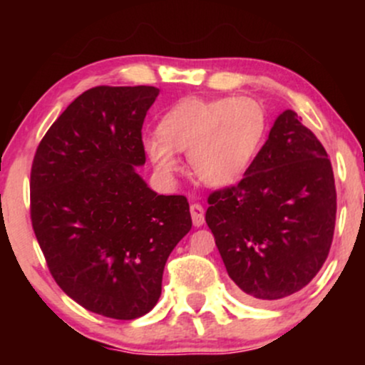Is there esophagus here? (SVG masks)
<instances>
[{
	"instance_id": "esophagus-1",
	"label": "esophagus",
	"mask_w": 365,
	"mask_h": 365,
	"mask_svg": "<svg viewBox=\"0 0 365 365\" xmlns=\"http://www.w3.org/2000/svg\"><path fill=\"white\" fill-rule=\"evenodd\" d=\"M190 216H192V223H194V226H197V228L204 225V207L200 206V204H192Z\"/></svg>"
}]
</instances>
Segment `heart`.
I'll list each match as a JSON object with an SVG mask.
<instances>
[{"label":"heart","instance_id":"1","mask_svg":"<svg viewBox=\"0 0 365 365\" xmlns=\"http://www.w3.org/2000/svg\"><path fill=\"white\" fill-rule=\"evenodd\" d=\"M266 110L249 96L185 98L158 123V133L142 139V149L156 173L173 180L182 171L178 153L204 185H235L252 166L266 137Z\"/></svg>","mask_w":365,"mask_h":365}]
</instances>
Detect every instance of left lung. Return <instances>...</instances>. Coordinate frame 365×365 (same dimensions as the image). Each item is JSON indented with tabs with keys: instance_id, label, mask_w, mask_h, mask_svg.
Listing matches in <instances>:
<instances>
[{
	"instance_id": "8db88e82",
	"label": "left lung",
	"mask_w": 365,
	"mask_h": 365,
	"mask_svg": "<svg viewBox=\"0 0 365 365\" xmlns=\"http://www.w3.org/2000/svg\"><path fill=\"white\" fill-rule=\"evenodd\" d=\"M207 202L206 223L226 271L249 300L302 290L328 257L336 220L333 168L295 111L274 120L242 182Z\"/></svg>"
}]
</instances>
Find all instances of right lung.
Masks as SVG:
<instances>
[{"mask_svg":"<svg viewBox=\"0 0 365 365\" xmlns=\"http://www.w3.org/2000/svg\"><path fill=\"white\" fill-rule=\"evenodd\" d=\"M158 94L150 86L86 91L32 163V228L54 282L113 319H137L158 304L165 264L192 228L185 197L156 194L135 170Z\"/></svg>","mask_w":365,"mask_h":365,"instance_id":"add662e5","label":"right lung"}]
</instances>
